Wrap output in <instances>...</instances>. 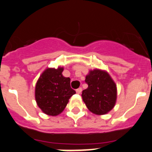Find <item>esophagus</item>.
Listing matches in <instances>:
<instances>
[{
    "label": "esophagus",
    "mask_w": 152,
    "mask_h": 152,
    "mask_svg": "<svg viewBox=\"0 0 152 152\" xmlns=\"http://www.w3.org/2000/svg\"><path fill=\"white\" fill-rule=\"evenodd\" d=\"M81 92H82V88L81 87H80V88H78V89H76V92H77V94L81 93Z\"/></svg>",
    "instance_id": "esophagus-1"
}]
</instances>
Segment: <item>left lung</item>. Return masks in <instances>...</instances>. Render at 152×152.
<instances>
[{"mask_svg":"<svg viewBox=\"0 0 152 152\" xmlns=\"http://www.w3.org/2000/svg\"><path fill=\"white\" fill-rule=\"evenodd\" d=\"M85 82L87 89L82 92V99L86 106L96 115L107 113L115 106L117 89L109 74L100 69L89 71Z\"/></svg>","mask_w":152,"mask_h":152,"instance_id":"obj_1","label":"left lung"}]
</instances>
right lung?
I'll return each instance as SVG.
<instances>
[{
    "label": "right lung",
    "mask_w": 152,
    "mask_h": 152,
    "mask_svg": "<svg viewBox=\"0 0 152 152\" xmlns=\"http://www.w3.org/2000/svg\"><path fill=\"white\" fill-rule=\"evenodd\" d=\"M63 71V67L46 69L36 84V102L47 115L54 116L61 113L69 99L76 93L71 88V79L62 75Z\"/></svg>",
    "instance_id": "1"
}]
</instances>
